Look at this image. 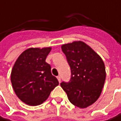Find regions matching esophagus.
Returning <instances> with one entry per match:
<instances>
[{
    "instance_id": "obj_1",
    "label": "esophagus",
    "mask_w": 121,
    "mask_h": 121,
    "mask_svg": "<svg viewBox=\"0 0 121 121\" xmlns=\"http://www.w3.org/2000/svg\"><path fill=\"white\" fill-rule=\"evenodd\" d=\"M57 79H58V82H60V81H61V78H60V76H58V77H57Z\"/></svg>"
}]
</instances>
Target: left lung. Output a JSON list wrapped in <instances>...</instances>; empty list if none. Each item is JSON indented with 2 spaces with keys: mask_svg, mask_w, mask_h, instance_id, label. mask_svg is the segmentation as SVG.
Returning a JSON list of instances; mask_svg holds the SVG:
<instances>
[{
  "mask_svg": "<svg viewBox=\"0 0 121 121\" xmlns=\"http://www.w3.org/2000/svg\"><path fill=\"white\" fill-rule=\"evenodd\" d=\"M62 51L70 67L69 82L60 86L69 101L83 108L94 104L99 97L106 80V70L101 58L82 41L63 44Z\"/></svg>",
  "mask_w": 121,
  "mask_h": 121,
  "instance_id": "left-lung-1",
  "label": "left lung"
}]
</instances>
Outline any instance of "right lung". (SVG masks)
Here are the masks:
<instances>
[{
    "label": "right lung",
    "mask_w": 121,
    "mask_h": 121,
    "mask_svg": "<svg viewBox=\"0 0 121 121\" xmlns=\"http://www.w3.org/2000/svg\"><path fill=\"white\" fill-rule=\"evenodd\" d=\"M51 50L30 48L21 53L11 72V82L17 97L30 106L45 101L59 82L52 75L51 65L46 58Z\"/></svg>",
    "instance_id": "obj_1"
}]
</instances>
